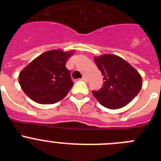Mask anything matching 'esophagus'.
I'll use <instances>...</instances> for the list:
<instances>
[{
    "mask_svg": "<svg viewBox=\"0 0 161 161\" xmlns=\"http://www.w3.org/2000/svg\"><path fill=\"white\" fill-rule=\"evenodd\" d=\"M82 80H87V77H86V76H82Z\"/></svg>",
    "mask_w": 161,
    "mask_h": 161,
    "instance_id": "esophagus-1",
    "label": "esophagus"
}]
</instances>
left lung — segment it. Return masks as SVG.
Masks as SVG:
<instances>
[{"instance_id": "8db88e82", "label": "left lung", "mask_w": 161, "mask_h": 161, "mask_svg": "<svg viewBox=\"0 0 161 161\" xmlns=\"http://www.w3.org/2000/svg\"><path fill=\"white\" fill-rule=\"evenodd\" d=\"M95 64L103 76L104 83L93 95L102 106L116 109L131 102L142 88V77L126 60L115 55L94 57Z\"/></svg>"}]
</instances>
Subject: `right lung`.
Segmentation results:
<instances>
[{"label": "right lung", "mask_w": 161, "mask_h": 161, "mask_svg": "<svg viewBox=\"0 0 161 161\" xmlns=\"http://www.w3.org/2000/svg\"><path fill=\"white\" fill-rule=\"evenodd\" d=\"M73 52L52 50L35 59L19 74L24 93L39 104H55L62 100L73 85L65 64Z\"/></svg>", "instance_id": "right-lung-1"}]
</instances>
